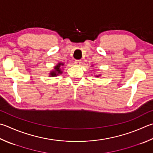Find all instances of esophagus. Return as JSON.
I'll list each match as a JSON object with an SVG mask.
<instances>
[{
	"label": "esophagus",
	"instance_id": "obj_1",
	"mask_svg": "<svg viewBox=\"0 0 153 153\" xmlns=\"http://www.w3.org/2000/svg\"><path fill=\"white\" fill-rule=\"evenodd\" d=\"M75 64H76L77 65H81L82 64V60H80V59L75 60Z\"/></svg>",
	"mask_w": 153,
	"mask_h": 153
}]
</instances>
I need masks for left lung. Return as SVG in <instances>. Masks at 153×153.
<instances>
[{
	"label": "left lung",
	"instance_id": "1",
	"mask_svg": "<svg viewBox=\"0 0 153 153\" xmlns=\"http://www.w3.org/2000/svg\"><path fill=\"white\" fill-rule=\"evenodd\" d=\"M97 77H98V76H97Z\"/></svg>",
	"mask_w": 153,
	"mask_h": 153
}]
</instances>
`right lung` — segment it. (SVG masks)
Returning <instances> with one entry per match:
<instances>
[{
	"instance_id": "obj_1",
	"label": "right lung",
	"mask_w": 153,
	"mask_h": 153,
	"mask_svg": "<svg viewBox=\"0 0 153 153\" xmlns=\"http://www.w3.org/2000/svg\"><path fill=\"white\" fill-rule=\"evenodd\" d=\"M61 65H63V63H58L57 65L55 66V67L54 68L55 70L51 71V74H51V76H53H53H56L57 74H62V71H61V69L59 68Z\"/></svg>"
}]
</instances>
